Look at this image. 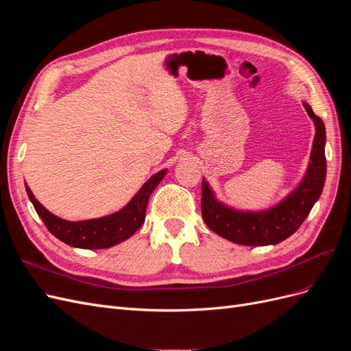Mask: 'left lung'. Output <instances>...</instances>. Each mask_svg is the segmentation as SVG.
<instances>
[{
  "mask_svg": "<svg viewBox=\"0 0 351 351\" xmlns=\"http://www.w3.org/2000/svg\"><path fill=\"white\" fill-rule=\"evenodd\" d=\"M303 105L316 127L311 162L300 184L278 205L261 212L232 209L218 202L209 184L202 182V217L218 236L243 246H268L289 239L309 215L326 177L325 125L309 105Z\"/></svg>",
  "mask_w": 351,
  "mask_h": 351,
  "instance_id": "8db88e82",
  "label": "left lung"
}]
</instances>
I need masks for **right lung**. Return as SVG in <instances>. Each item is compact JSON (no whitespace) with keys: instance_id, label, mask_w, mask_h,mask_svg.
<instances>
[{"instance_id":"add662e5","label":"right lung","mask_w":351,"mask_h":351,"mask_svg":"<svg viewBox=\"0 0 351 351\" xmlns=\"http://www.w3.org/2000/svg\"><path fill=\"white\" fill-rule=\"evenodd\" d=\"M165 174L167 169H161L159 173L154 174L129 204L115 214L77 222L61 219L51 214L48 209L39 204V200L35 199L27 184L26 192L38 215L44 221L45 227L52 236L73 247L107 249L132 237L142 227L145 222L147 200Z\"/></svg>"}]
</instances>
